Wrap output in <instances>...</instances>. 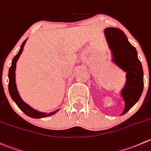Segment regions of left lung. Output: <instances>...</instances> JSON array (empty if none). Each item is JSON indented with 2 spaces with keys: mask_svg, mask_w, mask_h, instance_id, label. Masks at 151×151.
Masks as SVG:
<instances>
[{
  "mask_svg": "<svg viewBox=\"0 0 151 151\" xmlns=\"http://www.w3.org/2000/svg\"><path fill=\"white\" fill-rule=\"evenodd\" d=\"M107 42L112 52L114 59L126 72V83L121 94L125 101L122 114L128 112L139 99L144 87L143 70L138 59L137 52L128 40L126 35L117 28H106L104 31Z\"/></svg>",
  "mask_w": 151,
  "mask_h": 151,
  "instance_id": "1",
  "label": "left lung"
}]
</instances>
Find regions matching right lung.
<instances>
[{
  "instance_id": "1",
  "label": "right lung",
  "mask_w": 151,
  "mask_h": 151,
  "mask_svg": "<svg viewBox=\"0 0 151 151\" xmlns=\"http://www.w3.org/2000/svg\"><path fill=\"white\" fill-rule=\"evenodd\" d=\"M27 40V39H26ZM26 40L23 41L22 43L20 49L19 50L18 53L14 57L12 62V65L9 70V94L11 96L12 99H13L14 102L17 104V106L19 107L20 110L24 113L25 114L29 116V117L35 118V119H39V118H45L47 116H52V115L55 114V113L58 112L60 109L56 110L55 111H52L50 113H43L40 112L38 111H36L32 107L29 106L28 104H26L21 97L19 95L18 91H17V86H16L15 83V69H16V63H17V60H18L19 57L21 55L22 52H23V46H24L25 43H26Z\"/></svg>"
}]
</instances>
